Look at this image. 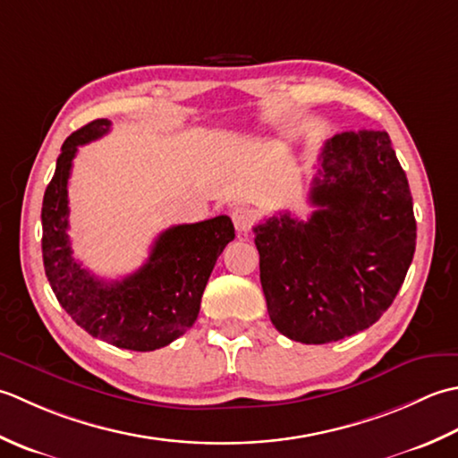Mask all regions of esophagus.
Instances as JSON below:
<instances>
[{
	"label": "esophagus",
	"mask_w": 458,
	"mask_h": 458,
	"mask_svg": "<svg viewBox=\"0 0 458 458\" xmlns=\"http://www.w3.org/2000/svg\"><path fill=\"white\" fill-rule=\"evenodd\" d=\"M231 219H233V225H235V229L241 233V235H247L255 223V213L247 208H237L233 209Z\"/></svg>",
	"instance_id": "1"
}]
</instances>
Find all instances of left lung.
Instances as JSON below:
<instances>
[{
  "label": "left lung",
  "mask_w": 458,
  "mask_h": 458,
  "mask_svg": "<svg viewBox=\"0 0 458 458\" xmlns=\"http://www.w3.org/2000/svg\"><path fill=\"white\" fill-rule=\"evenodd\" d=\"M308 221L291 213L253 229L270 322L286 338L326 344L376 324L415 253L407 175L384 130L330 138Z\"/></svg>",
  "instance_id": "left-lung-1"
}]
</instances>
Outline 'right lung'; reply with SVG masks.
<instances>
[{
	"label": "right lung",
	"instance_id": "add662e5",
	"mask_svg": "<svg viewBox=\"0 0 458 458\" xmlns=\"http://www.w3.org/2000/svg\"><path fill=\"white\" fill-rule=\"evenodd\" d=\"M108 130L110 120H92L61 148L41 209L45 275L59 304L92 338L123 350L152 352L198 320L205 284L217 257L235 239V227L227 216L174 225L160 233L146 263L123 281L106 283L90 275L72 259L67 185L77 148Z\"/></svg>",
	"mask_w": 458,
	"mask_h": 458
}]
</instances>
